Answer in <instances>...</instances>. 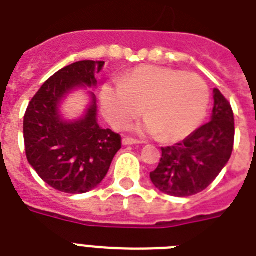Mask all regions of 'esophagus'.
Masks as SVG:
<instances>
[{
	"mask_svg": "<svg viewBox=\"0 0 256 256\" xmlns=\"http://www.w3.org/2000/svg\"><path fill=\"white\" fill-rule=\"evenodd\" d=\"M137 144H142L141 141L134 140L132 137H124L123 138V145H137Z\"/></svg>",
	"mask_w": 256,
	"mask_h": 256,
	"instance_id": "obj_1",
	"label": "esophagus"
}]
</instances>
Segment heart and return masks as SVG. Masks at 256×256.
<instances>
[{
    "label": "heart",
    "mask_w": 256,
    "mask_h": 256,
    "mask_svg": "<svg viewBox=\"0 0 256 256\" xmlns=\"http://www.w3.org/2000/svg\"><path fill=\"white\" fill-rule=\"evenodd\" d=\"M100 103L116 128H126L145 107L144 130L170 142L191 134L204 120L209 88L198 74L166 66H140L126 74L123 84L106 85Z\"/></svg>",
    "instance_id": "1"
}]
</instances>
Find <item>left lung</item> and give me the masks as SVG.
<instances>
[{"label":"left lung","instance_id":"8db88e82","mask_svg":"<svg viewBox=\"0 0 256 256\" xmlns=\"http://www.w3.org/2000/svg\"><path fill=\"white\" fill-rule=\"evenodd\" d=\"M213 92L210 122L182 142L161 149V160L150 179L164 194L178 198L196 195L217 178L229 161L236 132L233 110L218 88Z\"/></svg>","mask_w":256,"mask_h":256}]
</instances>
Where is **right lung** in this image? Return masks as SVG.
Returning <instances> with one entry per match:
<instances>
[{"label": "right lung", "instance_id": "1", "mask_svg": "<svg viewBox=\"0 0 256 256\" xmlns=\"http://www.w3.org/2000/svg\"><path fill=\"white\" fill-rule=\"evenodd\" d=\"M104 61L68 65L44 82L30 100L23 120L28 164L47 184L65 194H85L104 179L122 137L96 123V99L85 118L68 123L57 112L61 98L76 86H94Z\"/></svg>", "mask_w": 256, "mask_h": 256}]
</instances>
